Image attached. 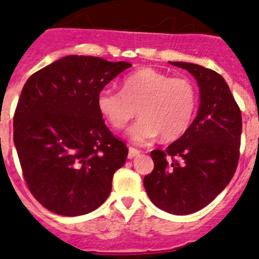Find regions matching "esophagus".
Here are the masks:
<instances>
[{"label": "esophagus", "instance_id": "esophagus-1", "mask_svg": "<svg viewBox=\"0 0 259 259\" xmlns=\"http://www.w3.org/2000/svg\"><path fill=\"white\" fill-rule=\"evenodd\" d=\"M139 153H141V152L138 151V149H135V148H133V147H130V148H129V153H127V158H129V159L134 158V157H137Z\"/></svg>", "mask_w": 259, "mask_h": 259}]
</instances>
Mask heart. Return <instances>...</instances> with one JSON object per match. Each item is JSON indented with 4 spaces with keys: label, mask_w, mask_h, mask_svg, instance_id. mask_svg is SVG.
Returning a JSON list of instances; mask_svg holds the SVG:
<instances>
[{
    "label": "heart",
    "mask_w": 259,
    "mask_h": 259,
    "mask_svg": "<svg viewBox=\"0 0 259 259\" xmlns=\"http://www.w3.org/2000/svg\"><path fill=\"white\" fill-rule=\"evenodd\" d=\"M97 108L113 129H122L135 116L139 120L127 130L138 144L174 141L189 127L197 108V91L189 79L143 67L122 80L121 92L105 88L97 94Z\"/></svg>",
    "instance_id": "b5f03b06"
}]
</instances>
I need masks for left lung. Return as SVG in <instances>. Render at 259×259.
Masks as SVG:
<instances>
[{"label": "left lung", "mask_w": 259, "mask_h": 259, "mask_svg": "<svg viewBox=\"0 0 259 259\" xmlns=\"http://www.w3.org/2000/svg\"><path fill=\"white\" fill-rule=\"evenodd\" d=\"M193 75L199 107L187 132L166 151L151 152L154 168L144 189L154 206L172 214H190L212 202L235 174L241 113L221 75L190 62H170Z\"/></svg>", "instance_id": "obj_1"}]
</instances>
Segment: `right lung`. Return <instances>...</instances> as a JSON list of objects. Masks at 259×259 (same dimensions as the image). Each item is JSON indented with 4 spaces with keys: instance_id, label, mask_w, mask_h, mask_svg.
<instances>
[{
    "instance_id": "right-lung-1",
    "label": "right lung",
    "mask_w": 259,
    "mask_h": 259,
    "mask_svg": "<svg viewBox=\"0 0 259 259\" xmlns=\"http://www.w3.org/2000/svg\"><path fill=\"white\" fill-rule=\"evenodd\" d=\"M132 65L70 55L26 80L14 116V143L35 199L81 216L107 199L127 148L105 125L97 94Z\"/></svg>"
}]
</instances>
